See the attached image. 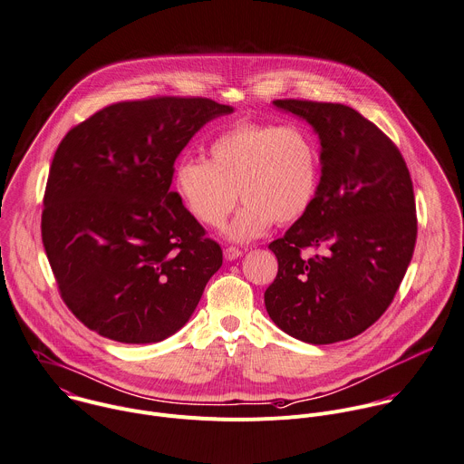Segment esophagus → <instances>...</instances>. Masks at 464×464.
Listing matches in <instances>:
<instances>
[{"label":"esophagus","instance_id":"esophagus-1","mask_svg":"<svg viewBox=\"0 0 464 464\" xmlns=\"http://www.w3.org/2000/svg\"><path fill=\"white\" fill-rule=\"evenodd\" d=\"M241 254H243V252H241L239 248H236V246H227V248H225V259H227V261H234V259H237Z\"/></svg>","mask_w":464,"mask_h":464}]
</instances>
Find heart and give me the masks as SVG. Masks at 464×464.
Returning a JSON list of instances; mask_svg holds the SVG:
<instances>
[{
    "label": "heart",
    "mask_w": 464,
    "mask_h": 464,
    "mask_svg": "<svg viewBox=\"0 0 464 464\" xmlns=\"http://www.w3.org/2000/svg\"><path fill=\"white\" fill-rule=\"evenodd\" d=\"M208 154L210 161H181L176 187L196 219L212 228L225 225L241 196L245 205L228 228L236 241L261 236L274 221H297L315 198L321 156L301 125L236 123L210 143Z\"/></svg>",
    "instance_id": "obj_1"
}]
</instances>
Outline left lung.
Masks as SVG:
<instances>
[{
    "instance_id": "8db88e82",
    "label": "left lung",
    "mask_w": 464,
    "mask_h": 464,
    "mask_svg": "<svg viewBox=\"0 0 464 464\" xmlns=\"http://www.w3.org/2000/svg\"><path fill=\"white\" fill-rule=\"evenodd\" d=\"M274 105L314 127L323 167L306 214L268 245L279 266L265 306L299 341H344L386 312L411 261V178L395 143L357 111L308 100Z\"/></svg>"
}]
</instances>
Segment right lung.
Segmentation results:
<instances>
[{
    "instance_id": "obj_1",
    "label": "right lung",
    "mask_w": 464,
    "mask_h": 464,
    "mask_svg": "<svg viewBox=\"0 0 464 464\" xmlns=\"http://www.w3.org/2000/svg\"><path fill=\"white\" fill-rule=\"evenodd\" d=\"M232 107L160 96L109 105L62 140L42 239L69 310L120 343H158L196 310L223 263L219 243L170 190L192 136Z\"/></svg>"
}]
</instances>
